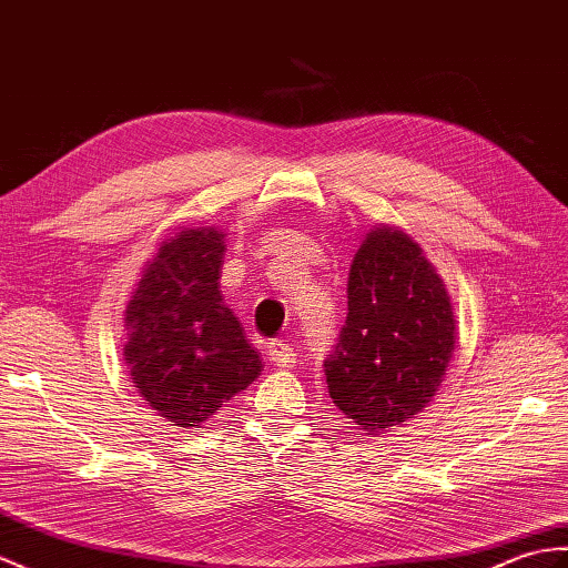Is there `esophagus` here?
<instances>
[{
	"label": "esophagus",
	"instance_id": "1",
	"mask_svg": "<svg viewBox=\"0 0 568 568\" xmlns=\"http://www.w3.org/2000/svg\"><path fill=\"white\" fill-rule=\"evenodd\" d=\"M268 358L273 365L278 367H293L297 361V353L290 344H283V341H273L268 346Z\"/></svg>",
	"mask_w": 568,
	"mask_h": 568
}]
</instances>
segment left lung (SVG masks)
Listing matches in <instances>:
<instances>
[{
    "label": "left lung",
    "instance_id": "1",
    "mask_svg": "<svg viewBox=\"0 0 568 568\" xmlns=\"http://www.w3.org/2000/svg\"><path fill=\"white\" fill-rule=\"evenodd\" d=\"M453 348L450 297L418 244L389 227L367 234L348 275L346 324L324 361L334 404L377 438L430 402Z\"/></svg>",
    "mask_w": 568,
    "mask_h": 568
}]
</instances>
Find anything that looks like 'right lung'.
Returning a JSON list of instances; mask_svg holds the SVG:
<instances>
[{
	"label": "right lung",
	"instance_id": "obj_1",
	"mask_svg": "<svg viewBox=\"0 0 568 568\" xmlns=\"http://www.w3.org/2000/svg\"><path fill=\"white\" fill-rule=\"evenodd\" d=\"M224 234L183 230L160 246L125 310L130 379L174 426H201L261 373V355L224 307Z\"/></svg>",
	"mask_w": 568,
	"mask_h": 568
}]
</instances>
